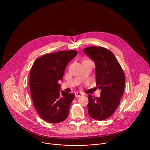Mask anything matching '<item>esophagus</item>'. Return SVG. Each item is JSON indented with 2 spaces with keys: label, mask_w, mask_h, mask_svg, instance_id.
<instances>
[{
  "label": "esophagus",
  "mask_w": 150,
  "mask_h": 150,
  "mask_svg": "<svg viewBox=\"0 0 150 150\" xmlns=\"http://www.w3.org/2000/svg\"><path fill=\"white\" fill-rule=\"evenodd\" d=\"M83 95V93H81V92H76L75 93V96L76 98H79V97H80V96H81Z\"/></svg>",
  "instance_id": "34e87169"
}]
</instances>
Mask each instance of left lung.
Returning a JSON list of instances; mask_svg holds the SVG:
<instances>
[{
	"mask_svg": "<svg viewBox=\"0 0 150 150\" xmlns=\"http://www.w3.org/2000/svg\"><path fill=\"white\" fill-rule=\"evenodd\" d=\"M83 51L95 64L96 86L101 90L100 97L88 95V114L96 120H105L112 115L120 104L125 88V75L110 50L89 47Z\"/></svg>",
	"mask_w": 150,
	"mask_h": 150,
	"instance_id": "obj_1",
	"label": "left lung"
}]
</instances>
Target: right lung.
Here are the masks:
<instances>
[{
    "label": "right lung",
    "mask_w": 150,
    "mask_h": 150,
    "mask_svg": "<svg viewBox=\"0 0 150 150\" xmlns=\"http://www.w3.org/2000/svg\"><path fill=\"white\" fill-rule=\"evenodd\" d=\"M77 51H62L38 58L30 73L29 86L33 103L44 121L57 124L65 120L69 114L74 93L60 91L64 70Z\"/></svg>",
    "instance_id": "1"
}]
</instances>
